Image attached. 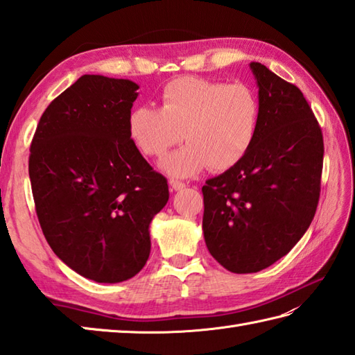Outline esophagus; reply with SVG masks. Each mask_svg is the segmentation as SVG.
Here are the masks:
<instances>
[{
  "label": "esophagus",
  "mask_w": 355,
  "mask_h": 355,
  "mask_svg": "<svg viewBox=\"0 0 355 355\" xmlns=\"http://www.w3.org/2000/svg\"><path fill=\"white\" fill-rule=\"evenodd\" d=\"M169 184H171V187L173 191H183L184 187H186V183H183V182H180V180H169Z\"/></svg>",
  "instance_id": "esophagus-1"
}]
</instances>
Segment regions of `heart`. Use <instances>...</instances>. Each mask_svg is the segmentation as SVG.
Returning <instances> with one entry per match:
<instances>
[{
    "label": "heart",
    "instance_id": "heart-1",
    "mask_svg": "<svg viewBox=\"0 0 355 355\" xmlns=\"http://www.w3.org/2000/svg\"><path fill=\"white\" fill-rule=\"evenodd\" d=\"M160 107H137L128 114V132L141 154L160 158L183 140L187 143L162 162L173 177H191L209 166L225 171L253 146L261 122V102L245 84L180 78L166 85Z\"/></svg>",
    "mask_w": 355,
    "mask_h": 355
}]
</instances>
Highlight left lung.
I'll list each match as a JSON object with an SVG mask.
<instances>
[{"label":"left lung","mask_w":355,"mask_h":355,"mask_svg":"<svg viewBox=\"0 0 355 355\" xmlns=\"http://www.w3.org/2000/svg\"><path fill=\"white\" fill-rule=\"evenodd\" d=\"M261 122L245 157L202 186V233L232 273H256L288 253L314 218L323 166L322 130L302 92L252 62Z\"/></svg>","instance_id":"left-lung-1"}]
</instances>
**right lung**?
Listing matches in <instances>:
<instances>
[{
    "instance_id": "obj_1",
    "label": "right lung",
    "mask_w": 355,
    "mask_h": 355,
    "mask_svg": "<svg viewBox=\"0 0 355 355\" xmlns=\"http://www.w3.org/2000/svg\"><path fill=\"white\" fill-rule=\"evenodd\" d=\"M139 85L84 74L53 101L36 126L28 175L45 239L80 276L116 284L150 252L149 224L169 200L128 132Z\"/></svg>"
}]
</instances>
